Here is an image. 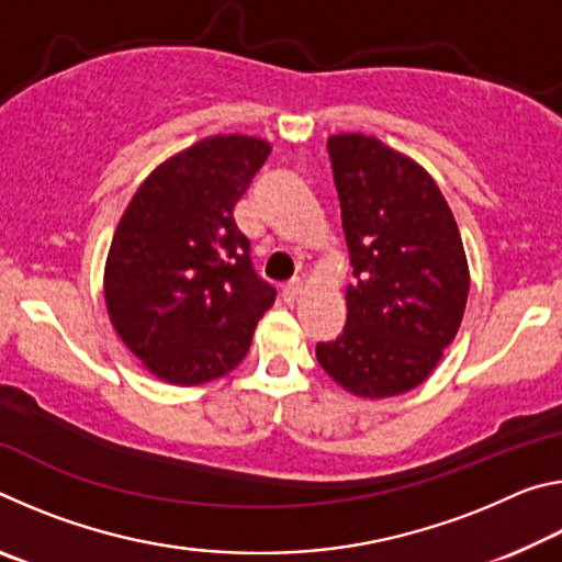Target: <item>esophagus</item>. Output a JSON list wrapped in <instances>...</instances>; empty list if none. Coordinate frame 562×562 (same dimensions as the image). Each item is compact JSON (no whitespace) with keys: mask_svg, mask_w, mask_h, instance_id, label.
<instances>
[{"mask_svg":"<svg viewBox=\"0 0 562 562\" xmlns=\"http://www.w3.org/2000/svg\"><path fill=\"white\" fill-rule=\"evenodd\" d=\"M302 294V282L300 280H294V282H290V284H284L282 288V300L284 302H294Z\"/></svg>","mask_w":562,"mask_h":562,"instance_id":"obj_1","label":"esophagus"}]
</instances>
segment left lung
<instances>
[{"instance_id": "1", "label": "left lung", "mask_w": 562, "mask_h": 562, "mask_svg": "<svg viewBox=\"0 0 562 562\" xmlns=\"http://www.w3.org/2000/svg\"><path fill=\"white\" fill-rule=\"evenodd\" d=\"M355 282L347 325L319 341V367L347 392L384 398L434 372L469 300L459 225L439 186L374 136L327 140Z\"/></svg>"}]
</instances>
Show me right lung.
<instances>
[{"label":"right lung","instance_id":"right-lung-1","mask_svg":"<svg viewBox=\"0 0 562 562\" xmlns=\"http://www.w3.org/2000/svg\"><path fill=\"white\" fill-rule=\"evenodd\" d=\"M268 156L260 138H205L158 166L116 227L103 274L109 317L168 384L233 372L272 307L278 292L255 272L233 217Z\"/></svg>","mask_w":562,"mask_h":562}]
</instances>
